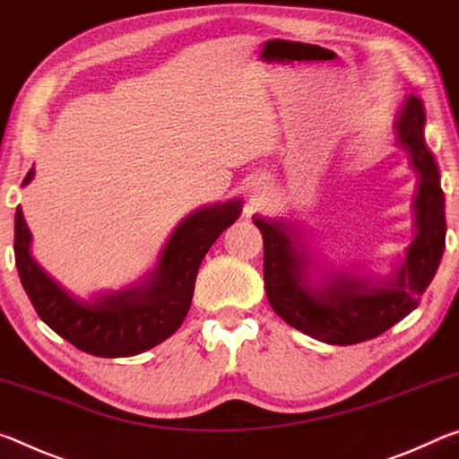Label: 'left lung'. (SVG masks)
Segmentation results:
<instances>
[{
	"instance_id": "8db88e82",
	"label": "left lung",
	"mask_w": 459,
	"mask_h": 459,
	"mask_svg": "<svg viewBox=\"0 0 459 459\" xmlns=\"http://www.w3.org/2000/svg\"><path fill=\"white\" fill-rule=\"evenodd\" d=\"M425 105L409 95L396 117V142L417 172V236L394 279L354 281L329 270L295 230L254 217L264 238V289L274 313L299 332L332 345L378 337L417 309L446 250V197L437 160L425 142Z\"/></svg>"
}]
</instances>
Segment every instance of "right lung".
Returning a JSON list of instances; mask_svg holds the SVG:
<instances>
[{"label":"right lung","mask_w":459,"mask_h":459,"mask_svg":"<svg viewBox=\"0 0 459 459\" xmlns=\"http://www.w3.org/2000/svg\"><path fill=\"white\" fill-rule=\"evenodd\" d=\"M32 178L34 169H30L22 186ZM238 215V201L197 209L172 231L159 266L144 282L124 292L82 300L36 264L30 254V230L18 207L13 254L22 287L39 317L74 348L100 358L136 356L180 327L189 313L201 260Z\"/></svg>","instance_id":"right-lung-1"}]
</instances>
